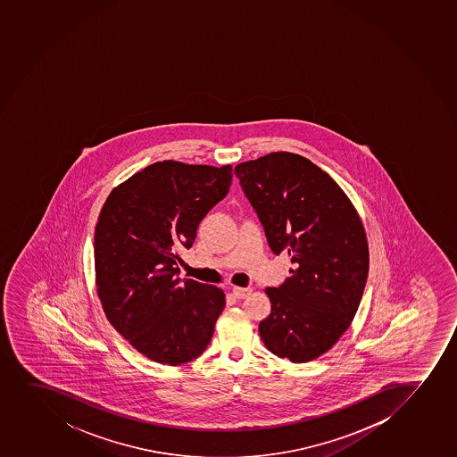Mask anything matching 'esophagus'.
Wrapping results in <instances>:
<instances>
[{
  "instance_id": "1",
  "label": "esophagus",
  "mask_w": 457,
  "mask_h": 457,
  "mask_svg": "<svg viewBox=\"0 0 457 457\" xmlns=\"http://www.w3.org/2000/svg\"><path fill=\"white\" fill-rule=\"evenodd\" d=\"M232 293H234L237 299H245L247 295H251L252 288L251 287H247V288H245V287H234Z\"/></svg>"
}]
</instances>
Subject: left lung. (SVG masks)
<instances>
[{"mask_svg": "<svg viewBox=\"0 0 457 457\" xmlns=\"http://www.w3.org/2000/svg\"><path fill=\"white\" fill-rule=\"evenodd\" d=\"M234 173L271 251L295 264L279 288H265L271 312L261 339L279 358L314 361L349 329L362 299L370 265L362 220L343 188L299 154H267Z\"/></svg>", "mask_w": 457, "mask_h": 457, "instance_id": "8db88e82", "label": "left lung"}]
</instances>
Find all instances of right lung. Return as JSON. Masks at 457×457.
Instances as JSON below:
<instances>
[{"label": "right lung", "instance_id": "obj_1", "mask_svg": "<svg viewBox=\"0 0 457 457\" xmlns=\"http://www.w3.org/2000/svg\"><path fill=\"white\" fill-rule=\"evenodd\" d=\"M232 166L154 162L114 187L95 228V284L114 329L154 362L181 365L212 341L225 308L214 285L177 278L206 212L229 192Z\"/></svg>", "mask_w": 457, "mask_h": 457}]
</instances>
